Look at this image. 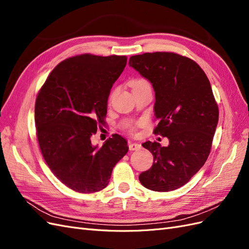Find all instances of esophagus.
<instances>
[{
  "label": "esophagus",
  "mask_w": 249,
  "mask_h": 249,
  "mask_svg": "<svg viewBox=\"0 0 249 249\" xmlns=\"http://www.w3.org/2000/svg\"><path fill=\"white\" fill-rule=\"evenodd\" d=\"M129 148H130V150H137V149L141 148V145L139 144V143H136V142H130Z\"/></svg>",
  "instance_id": "obj_1"
}]
</instances>
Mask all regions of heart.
I'll list each match as a JSON object with an SVG mask.
<instances>
[{
    "instance_id": "b5f03b06",
    "label": "heart",
    "mask_w": 249,
    "mask_h": 249,
    "mask_svg": "<svg viewBox=\"0 0 249 249\" xmlns=\"http://www.w3.org/2000/svg\"><path fill=\"white\" fill-rule=\"evenodd\" d=\"M145 84H149V83H148L146 80H144V79H134L133 81H131V86H132V88H136V87H138V86L145 85ZM130 131H131V132H134V131H135V126H134V125H132V126L130 127Z\"/></svg>"
}]
</instances>
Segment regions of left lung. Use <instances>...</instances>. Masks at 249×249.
Listing matches in <instances>:
<instances>
[{"label":"left lung","mask_w":249,"mask_h":249,"mask_svg":"<svg viewBox=\"0 0 249 249\" xmlns=\"http://www.w3.org/2000/svg\"><path fill=\"white\" fill-rule=\"evenodd\" d=\"M129 64L152 83L159 119L154 133L169 140L168 146L143 143L154 163L139 180L153 191L176 190L203 166L212 146L219 111L210 81L196 62L176 53L135 55Z\"/></svg>","instance_id":"left-lung-1"}]
</instances>
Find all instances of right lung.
<instances>
[{
    "label": "right lung",
    "mask_w": 249,
    "mask_h": 249,
    "mask_svg": "<svg viewBox=\"0 0 249 249\" xmlns=\"http://www.w3.org/2000/svg\"><path fill=\"white\" fill-rule=\"evenodd\" d=\"M126 56L83 54L60 62L35 103L41 154L58 179L73 191L93 193L107 187L127 141L115 134L102 147L90 137L105 124L108 97L124 71Z\"/></svg>",
    "instance_id": "1"
}]
</instances>
